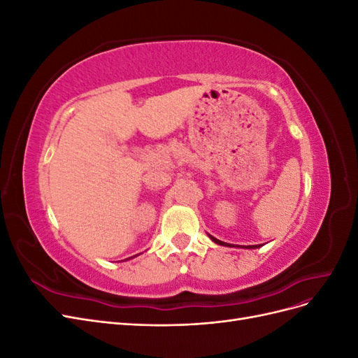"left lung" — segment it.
<instances>
[{
  "instance_id": "1",
  "label": "left lung",
  "mask_w": 358,
  "mask_h": 358,
  "mask_svg": "<svg viewBox=\"0 0 358 358\" xmlns=\"http://www.w3.org/2000/svg\"><path fill=\"white\" fill-rule=\"evenodd\" d=\"M209 237H210V239L216 243V245H222V246H234V245H231V243H225V242H221L220 239H216V237H213V236H210L209 234ZM237 248H248V249H255V248H259V245H251V246H239V245H237Z\"/></svg>"
}]
</instances>
